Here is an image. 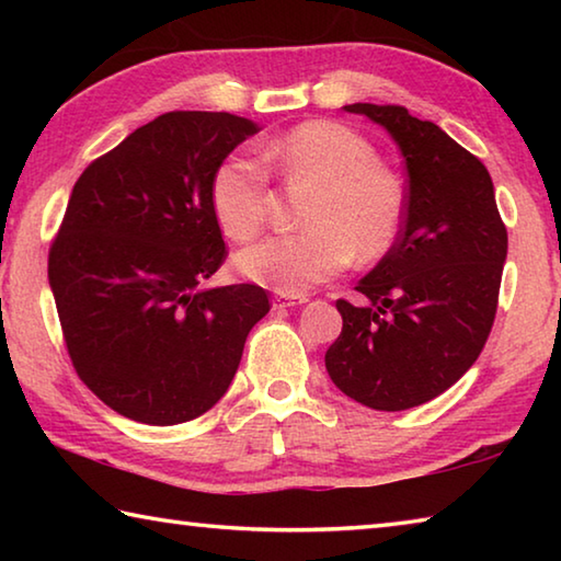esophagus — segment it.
<instances>
[{
  "label": "esophagus",
  "instance_id": "34e87169",
  "mask_svg": "<svg viewBox=\"0 0 561 561\" xmlns=\"http://www.w3.org/2000/svg\"><path fill=\"white\" fill-rule=\"evenodd\" d=\"M307 301H309L307 294H277V297L272 299V307H274V309L299 307V304H307Z\"/></svg>",
  "mask_w": 561,
  "mask_h": 561
}]
</instances>
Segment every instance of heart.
Wrapping results in <instances>:
<instances>
[{"label":"heart","mask_w":561,"mask_h":561,"mask_svg":"<svg viewBox=\"0 0 561 561\" xmlns=\"http://www.w3.org/2000/svg\"><path fill=\"white\" fill-rule=\"evenodd\" d=\"M264 163L287 183L314 185L304 215L309 230L272 234L237 252L242 277L279 294H307L346 270L354 254L378 260L396 244L405 217L398 178L378 165L366 138L329 121L304 123L264 148ZM270 185L264 170L242 156L225 158L210 180L217 225L237 242L250 240L267 220Z\"/></svg>","instance_id":"obj_1"}]
</instances>
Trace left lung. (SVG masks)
I'll use <instances>...</instances> for the list:
<instances>
[{
    "mask_svg": "<svg viewBox=\"0 0 561 561\" xmlns=\"http://www.w3.org/2000/svg\"><path fill=\"white\" fill-rule=\"evenodd\" d=\"M388 130L405 160V217L396 244L358 282L366 307L344 299L327 371L374 411L415 408L478 360L497 311L507 230L488 168L403 106L351 103Z\"/></svg>",
    "mask_w": 561,
    "mask_h": 561,
    "instance_id": "8db88e82",
    "label": "left lung"
}]
</instances>
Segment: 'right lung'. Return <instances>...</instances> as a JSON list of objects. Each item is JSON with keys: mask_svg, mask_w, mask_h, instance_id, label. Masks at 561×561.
<instances>
[{"mask_svg": "<svg viewBox=\"0 0 561 561\" xmlns=\"http://www.w3.org/2000/svg\"><path fill=\"white\" fill-rule=\"evenodd\" d=\"M257 130L232 113H163L71 190L49 287L76 374L130 421L175 425L210 411L270 311L257 284L207 287L227 254L210 180Z\"/></svg>", "mask_w": 561, "mask_h": 561, "instance_id": "1", "label": "right lung"}]
</instances>
